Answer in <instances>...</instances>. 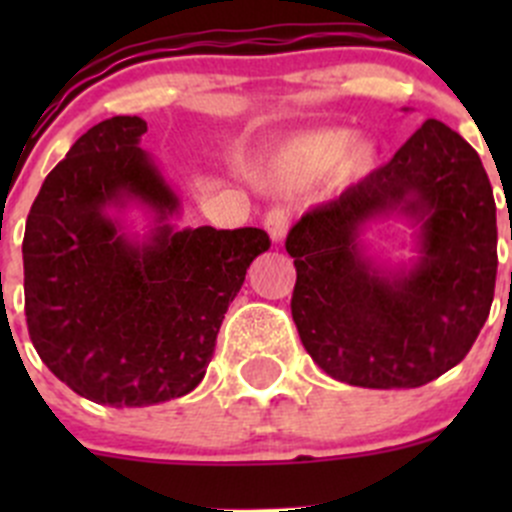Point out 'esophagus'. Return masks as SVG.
I'll list each match as a JSON object with an SVG mask.
<instances>
[{
    "mask_svg": "<svg viewBox=\"0 0 512 512\" xmlns=\"http://www.w3.org/2000/svg\"><path fill=\"white\" fill-rule=\"evenodd\" d=\"M287 227H289V213L285 208H280V205H277V208H272L270 213L265 215V230H267V235H270L272 242L285 240Z\"/></svg>",
    "mask_w": 512,
    "mask_h": 512,
    "instance_id": "esophagus-1",
    "label": "esophagus"
}]
</instances>
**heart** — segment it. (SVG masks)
I'll use <instances>...</instances> for the list:
<instances>
[{
    "label": "heart",
    "instance_id": "heart-1",
    "mask_svg": "<svg viewBox=\"0 0 512 512\" xmlns=\"http://www.w3.org/2000/svg\"><path fill=\"white\" fill-rule=\"evenodd\" d=\"M376 148L369 141H354L347 128H322L289 138L265 158L260 170L262 183L272 188L289 190L317 180L339 165V173L347 178L364 175L374 165Z\"/></svg>",
    "mask_w": 512,
    "mask_h": 512
}]
</instances>
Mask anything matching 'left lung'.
<instances>
[{
  "label": "left lung",
  "instance_id": "1",
  "mask_svg": "<svg viewBox=\"0 0 512 512\" xmlns=\"http://www.w3.org/2000/svg\"><path fill=\"white\" fill-rule=\"evenodd\" d=\"M384 217L417 230L409 266L365 250V227ZM285 247L297 267L292 319L314 364L364 389H416L463 361L488 319L493 188L478 153L428 118L389 163L304 213Z\"/></svg>",
  "mask_w": 512,
  "mask_h": 512
}]
</instances>
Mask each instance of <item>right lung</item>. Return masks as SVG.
Instances as JSON below:
<instances>
[{
    "instance_id": "add662e5",
    "label": "right lung",
    "mask_w": 512,
    "mask_h": 512,
    "mask_svg": "<svg viewBox=\"0 0 512 512\" xmlns=\"http://www.w3.org/2000/svg\"><path fill=\"white\" fill-rule=\"evenodd\" d=\"M138 116L96 123L46 175L24 230V312L36 354L103 406H153L203 381L260 227H175L180 198L141 148ZM152 215L146 236L122 213Z\"/></svg>"
}]
</instances>
